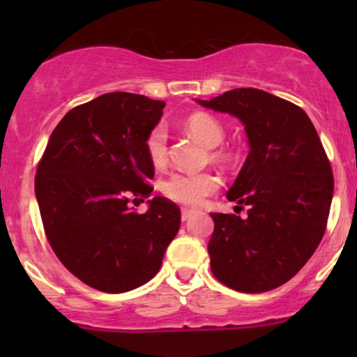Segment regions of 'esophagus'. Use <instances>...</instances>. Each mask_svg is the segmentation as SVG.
<instances>
[{"label": "esophagus", "mask_w": 357, "mask_h": 357, "mask_svg": "<svg viewBox=\"0 0 357 357\" xmlns=\"http://www.w3.org/2000/svg\"><path fill=\"white\" fill-rule=\"evenodd\" d=\"M192 216V211L191 210H183L181 211V220L183 221H188Z\"/></svg>", "instance_id": "esophagus-1"}]
</instances>
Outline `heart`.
<instances>
[{"label": "heart", "mask_w": 357, "mask_h": 357, "mask_svg": "<svg viewBox=\"0 0 357 357\" xmlns=\"http://www.w3.org/2000/svg\"><path fill=\"white\" fill-rule=\"evenodd\" d=\"M183 127L210 147V159L218 165H228L235 158V151L221 146L225 139V126L220 119L208 112H192L183 121ZM144 147L149 161L154 166H165L167 162V132L162 124L154 126L147 132ZM220 188V178L215 173H173L161 183V192L171 202L183 206H199L208 196Z\"/></svg>", "instance_id": "obj_1"}]
</instances>
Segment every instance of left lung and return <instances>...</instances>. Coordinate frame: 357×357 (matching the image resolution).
<instances>
[{
    "instance_id": "1",
    "label": "left lung",
    "mask_w": 357,
    "mask_h": 357,
    "mask_svg": "<svg viewBox=\"0 0 357 357\" xmlns=\"http://www.w3.org/2000/svg\"><path fill=\"white\" fill-rule=\"evenodd\" d=\"M204 107L245 124L250 153L227 198L248 218L213 213L208 253L221 284L261 294L289 282L321 243L334 174L317 130L292 102L258 89H233Z\"/></svg>"
}]
</instances>
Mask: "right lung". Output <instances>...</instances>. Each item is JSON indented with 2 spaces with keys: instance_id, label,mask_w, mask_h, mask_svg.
<instances>
[{
  "instance_id": "obj_1",
  "label": "right lung",
  "mask_w": 357,
  "mask_h": 357,
  "mask_svg": "<svg viewBox=\"0 0 357 357\" xmlns=\"http://www.w3.org/2000/svg\"><path fill=\"white\" fill-rule=\"evenodd\" d=\"M165 102L129 92L77 105L53 129L35 176L48 243L92 289L121 294L158 273L181 223L173 202L154 196L142 215L129 203L153 195L144 147Z\"/></svg>"
}]
</instances>
